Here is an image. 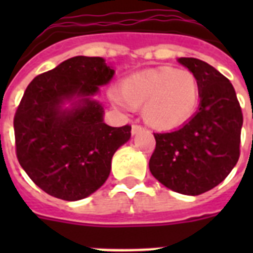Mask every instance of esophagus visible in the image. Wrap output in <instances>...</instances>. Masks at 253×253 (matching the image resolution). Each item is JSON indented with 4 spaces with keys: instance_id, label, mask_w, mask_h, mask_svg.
Wrapping results in <instances>:
<instances>
[{
    "instance_id": "1",
    "label": "esophagus",
    "mask_w": 253,
    "mask_h": 253,
    "mask_svg": "<svg viewBox=\"0 0 253 253\" xmlns=\"http://www.w3.org/2000/svg\"><path fill=\"white\" fill-rule=\"evenodd\" d=\"M143 128H144V127H143L142 125H138V123H134V125L131 126V132H132V134H136L138 131L143 130Z\"/></svg>"
}]
</instances>
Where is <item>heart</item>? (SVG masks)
<instances>
[{
  "label": "heart",
  "instance_id": "1",
  "mask_svg": "<svg viewBox=\"0 0 253 253\" xmlns=\"http://www.w3.org/2000/svg\"><path fill=\"white\" fill-rule=\"evenodd\" d=\"M110 97L121 107L143 106L148 125L169 130L194 114L200 102V83L190 71L166 67L127 77L122 94L113 91Z\"/></svg>",
  "mask_w": 253,
  "mask_h": 253
}]
</instances>
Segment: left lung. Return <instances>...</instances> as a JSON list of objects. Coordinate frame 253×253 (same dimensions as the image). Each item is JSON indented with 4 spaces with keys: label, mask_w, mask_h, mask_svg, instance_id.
Here are the masks:
<instances>
[{
    "label": "left lung",
    "mask_w": 253,
    "mask_h": 253,
    "mask_svg": "<svg viewBox=\"0 0 253 253\" xmlns=\"http://www.w3.org/2000/svg\"><path fill=\"white\" fill-rule=\"evenodd\" d=\"M178 63L198 79L200 109L180 128L155 132L150 170L173 192L198 196L220 184L239 160L243 113L232 84L214 67L194 57Z\"/></svg>",
    "instance_id": "left-lung-1"
}]
</instances>
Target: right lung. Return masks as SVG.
<instances>
[{
  "label": "right lung",
  "mask_w": 253,
  "mask_h": 253,
  "mask_svg": "<svg viewBox=\"0 0 253 253\" xmlns=\"http://www.w3.org/2000/svg\"><path fill=\"white\" fill-rule=\"evenodd\" d=\"M114 69L102 57L75 56L37 76L14 115L15 154L27 176L47 194L83 200L107 180L111 158L130 139L131 126L103 123V109L91 99ZM80 96L79 105L61 103Z\"/></svg>",
  "instance_id": "1"
}]
</instances>
